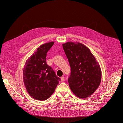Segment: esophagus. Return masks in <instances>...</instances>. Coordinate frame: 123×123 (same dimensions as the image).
I'll list each match as a JSON object with an SVG mask.
<instances>
[{"label":"esophagus","instance_id":"obj_1","mask_svg":"<svg viewBox=\"0 0 123 123\" xmlns=\"http://www.w3.org/2000/svg\"><path fill=\"white\" fill-rule=\"evenodd\" d=\"M64 79H65V78H64V77H61V82L64 81Z\"/></svg>","mask_w":123,"mask_h":123}]
</instances>
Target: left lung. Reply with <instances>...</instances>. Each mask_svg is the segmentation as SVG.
Instances as JSON below:
<instances>
[{
	"mask_svg": "<svg viewBox=\"0 0 123 123\" xmlns=\"http://www.w3.org/2000/svg\"><path fill=\"white\" fill-rule=\"evenodd\" d=\"M63 48L71 67L69 85L78 97L86 98L93 94L101 83L102 73L99 63L90 49L77 42H68Z\"/></svg>",
	"mask_w": 123,
	"mask_h": 123,
	"instance_id": "1",
	"label": "left lung"
}]
</instances>
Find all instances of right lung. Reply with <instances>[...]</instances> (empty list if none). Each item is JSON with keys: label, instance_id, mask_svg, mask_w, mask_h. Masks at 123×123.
<instances>
[{"label": "right lung", "instance_id": "obj_1", "mask_svg": "<svg viewBox=\"0 0 123 123\" xmlns=\"http://www.w3.org/2000/svg\"><path fill=\"white\" fill-rule=\"evenodd\" d=\"M54 43L51 42L41 45L25 63L23 73L24 83L29 94L36 100L48 99L61 80L46 60L47 52Z\"/></svg>", "mask_w": 123, "mask_h": 123}]
</instances>
